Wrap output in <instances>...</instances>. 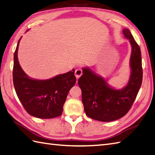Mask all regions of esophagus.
I'll return each instance as SVG.
<instances>
[{
	"label": "esophagus",
	"mask_w": 155,
	"mask_h": 155,
	"mask_svg": "<svg viewBox=\"0 0 155 155\" xmlns=\"http://www.w3.org/2000/svg\"><path fill=\"white\" fill-rule=\"evenodd\" d=\"M81 75H82V70L81 68H78L75 71V75L77 79L80 78Z\"/></svg>",
	"instance_id": "obj_1"
}]
</instances>
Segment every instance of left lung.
<instances>
[{
  "label": "left lung",
  "mask_w": 155,
  "mask_h": 155,
  "mask_svg": "<svg viewBox=\"0 0 155 155\" xmlns=\"http://www.w3.org/2000/svg\"><path fill=\"white\" fill-rule=\"evenodd\" d=\"M123 33L132 48L129 63L131 71L126 86L121 89H114L89 68H83V75L78 80L85 114L99 121H113L125 115L141 86L143 68L140 48L129 29L124 28Z\"/></svg>",
  "instance_id": "8db88e82"
}]
</instances>
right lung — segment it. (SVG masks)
<instances>
[{
    "label": "right lung",
    "instance_id": "1",
    "mask_svg": "<svg viewBox=\"0 0 155 155\" xmlns=\"http://www.w3.org/2000/svg\"><path fill=\"white\" fill-rule=\"evenodd\" d=\"M21 38L14 54L12 75L16 95L24 108L32 116L40 119L59 117L62 113L68 92L76 82L74 69L48 80L30 78L22 70L18 59Z\"/></svg>",
    "mask_w": 155,
    "mask_h": 155
}]
</instances>
